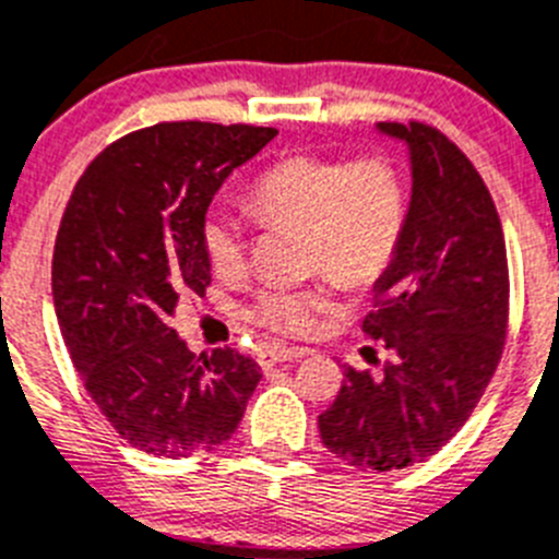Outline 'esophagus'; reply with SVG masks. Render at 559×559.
Here are the masks:
<instances>
[{
	"label": "esophagus",
	"mask_w": 559,
	"mask_h": 559,
	"mask_svg": "<svg viewBox=\"0 0 559 559\" xmlns=\"http://www.w3.org/2000/svg\"><path fill=\"white\" fill-rule=\"evenodd\" d=\"M309 356V348H286V345H270L267 350H261V365H278V361H292Z\"/></svg>",
	"instance_id": "esophagus-1"
}]
</instances>
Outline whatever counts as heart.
<instances>
[{
	"label": "heart",
	"mask_w": 559,
	"mask_h": 559,
	"mask_svg": "<svg viewBox=\"0 0 559 559\" xmlns=\"http://www.w3.org/2000/svg\"><path fill=\"white\" fill-rule=\"evenodd\" d=\"M248 205L259 223L300 228L306 270L323 273L314 284L261 289L248 317L275 334L306 336L320 314L334 309L336 281L370 286L390 270L404 239L409 192L401 169L384 155H292L253 180ZM200 242L217 275L234 278L245 270L248 236L234 214L209 211Z\"/></svg>",
	"instance_id": "1"
}]
</instances>
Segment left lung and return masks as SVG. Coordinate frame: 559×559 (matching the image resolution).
<instances>
[{"instance_id": "8db88e82", "label": "left lung", "mask_w": 559, "mask_h": 559, "mask_svg": "<svg viewBox=\"0 0 559 559\" xmlns=\"http://www.w3.org/2000/svg\"><path fill=\"white\" fill-rule=\"evenodd\" d=\"M379 130L412 158L404 239L361 323L390 361L381 373L345 367L317 426L331 454L384 474L435 456L485 395L504 354L510 270L499 211L467 155L424 122Z\"/></svg>"}]
</instances>
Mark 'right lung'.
<instances>
[{
	"label": "right lung",
	"instance_id": "1",
	"mask_svg": "<svg viewBox=\"0 0 559 559\" xmlns=\"http://www.w3.org/2000/svg\"><path fill=\"white\" fill-rule=\"evenodd\" d=\"M275 128L160 122L108 144L69 198L52 255L60 334L108 424L153 456L203 454L234 437L261 367L234 348L194 356L169 329L203 295L205 211Z\"/></svg>",
	"mask_w": 559,
	"mask_h": 559
}]
</instances>
